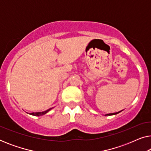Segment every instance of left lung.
<instances>
[{
	"label": "left lung",
	"mask_w": 151,
	"mask_h": 151,
	"mask_svg": "<svg viewBox=\"0 0 151 151\" xmlns=\"http://www.w3.org/2000/svg\"><path fill=\"white\" fill-rule=\"evenodd\" d=\"M121 111H119V112H117V113H109V114H106L105 115H116L117 113H119V112H121Z\"/></svg>",
	"instance_id": "1"
}]
</instances>
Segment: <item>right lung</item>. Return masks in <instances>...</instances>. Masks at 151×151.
Segmentation results:
<instances>
[{"label":"right lung","instance_id":"right-lung-1","mask_svg":"<svg viewBox=\"0 0 151 151\" xmlns=\"http://www.w3.org/2000/svg\"><path fill=\"white\" fill-rule=\"evenodd\" d=\"M51 109H52V108L49 109H48V110H47V111H42V112H35V113H29V114L32 115H34V116H41V115H43L46 114L47 113H48L49 111L51 110Z\"/></svg>","mask_w":151,"mask_h":151}]
</instances>
